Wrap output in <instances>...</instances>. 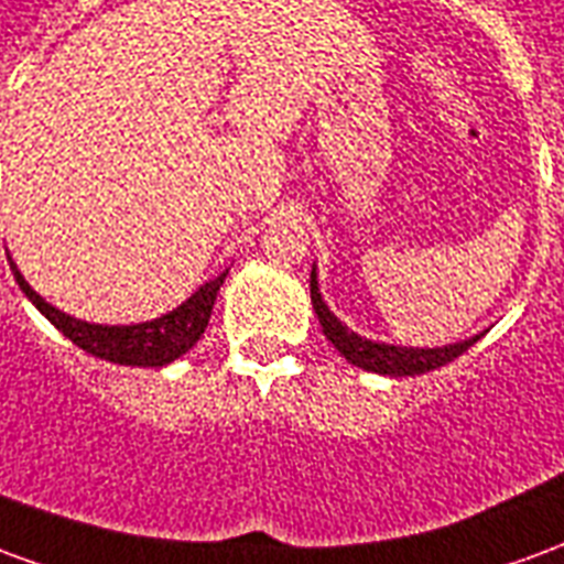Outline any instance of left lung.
Returning <instances> with one entry per match:
<instances>
[{
  "instance_id": "8db88e82",
  "label": "left lung",
  "mask_w": 564,
  "mask_h": 564,
  "mask_svg": "<svg viewBox=\"0 0 564 564\" xmlns=\"http://www.w3.org/2000/svg\"><path fill=\"white\" fill-rule=\"evenodd\" d=\"M311 302H314V314H317L323 335L335 344V350L356 368H366L375 375H390V378H414V375H425L432 368H441L453 362L456 356H462L471 347L480 335H474L468 341L447 344V347H395V344H380L371 338L356 335L354 329H347L341 319L335 317L329 305L323 302L317 283V269H311Z\"/></svg>"
}]
</instances>
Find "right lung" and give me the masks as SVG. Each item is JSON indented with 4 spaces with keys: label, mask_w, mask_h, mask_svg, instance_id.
I'll list each match as a JSON object with an SVG mask.
<instances>
[{
    "label": "right lung",
    "mask_w": 564,
    "mask_h": 564,
    "mask_svg": "<svg viewBox=\"0 0 564 564\" xmlns=\"http://www.w3.org/2000/svg\"><path fill=\"white\" fill-rule=\"evenodd\" d=\"M11 271H14V278H18L20 290L26 293V299L42 311L44 317L54 323L56 329L66 335L68 341L78 344L80 350H87L90 356H99L105 362L139 368L169 366L177 356H184L202 338V332H205L210 319V311H214V299H217L223 281H226V271H223L220 278H214L205 286H198L184 305L174 307L169 314H162V317L150 319V323L99 326V323L68 317L59 307L47 305L42 295L35 293L30 283H26V278L20 274L14 262H11Z\"/></svg>",
    "instance_id": "obj_1"
}]
</instances>
